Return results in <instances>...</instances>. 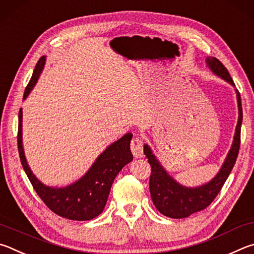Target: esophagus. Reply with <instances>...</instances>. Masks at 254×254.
Returning a JSON list of instances; mask_svg holds the SVG:
<instances>
[{
	"mask_svg": "<svg viewBox=\"0 0 254 254\" xmlns=\"http://www.w3.org/2000/svg\"><path fill=\"white\" fill-rule=\"evenodd\" d=\"M130 149L135 158H140L144 156L143 143H141V140L138 138V137H134V138H132L130 143Z\"/></svg>",
	"mask_w": 254,
	"mask_h": 254,
	"instance_id": "esophagus-1",
	"label": "esophagus"
}]
</instances>
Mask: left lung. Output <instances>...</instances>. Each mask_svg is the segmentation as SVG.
<instances>
[{
    "label": "left lung",
    "mask_w": 254,
    "mask_h": 254,
    "mask_svg": "<svg viewBox=\"0 0 254 254\" xmlns=\"http://www.w3.org/2000/svg\"><path fill=\"white\" fill-rule=\"evenodd\" d=\"M206 66L213 73L234 88L238 101L239 117L235 127L233 141L230 150L222 164L219 172L211 181L198 186H185L177 182L166 168L162 165L156 155L153 153L148 144H144V155L148 159L152 167L149 179V192L153 203L163 215L172 219H184L194 213L207 207L220 193L222 186L225 183L231 171L237 161L240 149V132L242 125V105L241 96L235 88L232 78L225 66L214 57H207L205 59Z\"/></svg>",
    "instance_id": "left-lung-1"
}]
</instances>
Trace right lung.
Instances as JSON below:
<instances>
[{
  "label": "right lung",
  "instance_id": "right-lung-1",
  "mask_svg": "<svg viewBox=\"0 0 254 254\" xmlns=\"http://www.w3.org/2000/svg\"><path fill=\"white\" fill-rule=\"evenodd\" d=\"M46 60L47 57L43 56L35 65L32 78L25 88L23 100L28 98L37 84L46 64ZM22 117L23 113L21 108L17 134L20 159L31 184L46 205L56 214L73 221H89L101 214L116 176L125 165L132 161V154L130 152L132 135L130 132L125 134L122 138L110 144L79 180L62 188L48 186L33 174L26 161L22 137Z\"/></svg>",
  "mask_w": 254,
  "mask_h": 254
}]
</instances>
